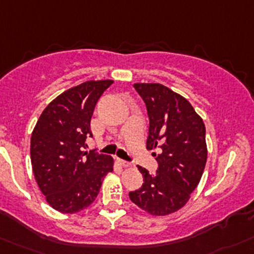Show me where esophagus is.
<instances>
[{
  "instance_id": "34e87169",
  "label": "esophagus",
  "mask_w": 254,
  "mask_h": 254,
  "mask_svg": "<svg viewBox=\"0 0 254 254\" xmlns=\"http://www.w3.org/2000/svg\"><path fill=\"white\" fill-rule=\"evenodd\" d=\"M118 163H119V165H122V167H124V168H129L130 165H131L129 162H125V160H123V159H118Z\"/></svg>"
}]
</instances>
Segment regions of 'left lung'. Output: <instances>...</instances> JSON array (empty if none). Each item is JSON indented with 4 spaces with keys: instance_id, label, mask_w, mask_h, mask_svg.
<instances>
[{
    "instance_id": "8db88e82",
    "label": "left lung",
    "mask_w": 254,
    "mask_h": 254,
    "mask_svg": "<svg viewBox=\"0 0 254 254\" xmlns=\"http://www.w3.org/2000/svg\"><path fill=\"white\" fill-rule=\"evenodd\" d=\"M134 87L148 110L146 149L158 146L162 153L155 158L159 168L154 175L138 167L144 183L129 196L149 214L169 215L188 203L204 172L208 154L204 123L190 103L169 87L153 82H136Z\"/></svg>"
}]
</instances>
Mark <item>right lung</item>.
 <instances>
[{"label":"right lung","instance_id":"add662e5","mask_svg":"<svg viewBox=\"0 0 254 254\" xmlns=\"http://www.w3.org/2000/svg\"><path fill=\"white\" fill-rule=\"evenodd\" d=\"M113 80H90L60 94L45 108L31 136L35 179L50 207L73 214L98 196L104 178L114 170L113 156L84 151L90 122Z\"/></svg>","mask_w":254,"mask_h":254}]
</instances>
